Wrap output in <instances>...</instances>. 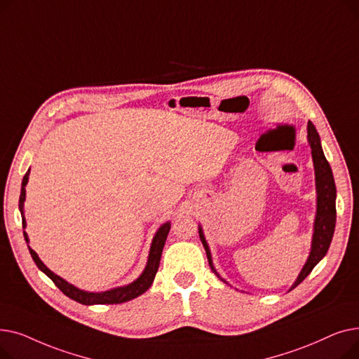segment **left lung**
Returning a JSON list of instances; mask_svg holds the SVG:
<instances>
[{"label": "left lung", "mask_w": 359, "mask_h": 359, "mask_svg": "<svg viewBox=\"0 0 359 359\" xmlns=\"http://www.w3.org/2000/svg\"><path fill=\"white\" fill-rule=\"evenodd\" d=\"M307 140L311 147V156H313V163H314L317 211H316V219H314V231H313L310 256L306 262L304 268L301 269L297 280L292 284L291 290H294L297 285H299L301 282H303L309 276V273L313 271V268L317 265V263L326 256L330 243H332V238H333L334 224H336V186H334L333 173H332L329 161L325 157L322 144H320V137L317 134L314 125L310 121L307 123ZM199 237H201V241L205 248L206 257H208L211 269L222 282H225L214 268L211 250L208 248V243H206V240H205L201 225H199ZM225 284H227V282H225Z\"/></svg>", "instance_id": "8db88e82"}]
</instances>
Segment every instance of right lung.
<instances>
[{"label":"right lung","instance_id":"obj_1","mask_svg":"<svg viewBox=\"0 0 359 359\" xmlns=\"http://www.w3.org/2000/svg\"><path fill=\"white\" fill-rule=\"evenodd\" d=\"M29 173H30V170H27V173L23 177L20 199H18V210H20V212H22L23 229L26 227L25 199H26V184H27V180H29ZM170 225H172V224H170V221L164 222L161 227L158 229V231L156 233V236L153 238V243H151V249H149V255H148L147 266H145L144 272L140 275V278L135 279L129 285L119 287V288H113V290L104 291V292H88V291L79 290L77 287L68 284L65 279H62L58 275H55L50 269H48L45 263L39 259V256H37V253L34 250H32L29 248V252L32 255V259L36 263V266L39 268L45 275H48L53 280V284L58 287L67 297H69L71 299L77 301V303L84 304V306H93V304H121V303H126V301H129V299H134V298L140 297L141 294H144L151 287V284H153V280H154L156 273H157L158 266H160V259H161V253H163V248H164L167 234L170 231ZM23 234H25L26 243H29V237H27L26 231H23Z\"/></svg>","mask_w":359,"mask_h":359}]
</instances>
